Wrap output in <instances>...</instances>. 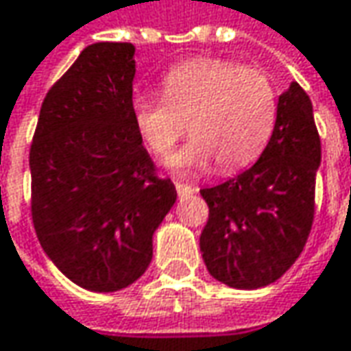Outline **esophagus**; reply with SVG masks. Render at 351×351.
<instances>
[{
  "label": "esophagus",
  "instance_id": "34e87169",
  "mask_svg": "<svg viewBox=\"0 0 351 351\" xmlns=\"http://www.w3.org/2000/svg\"><path fill=\"white\" fill-rule=\"evenodd\" d=\"M176 189H178V195H180V197H186V195H189V193H195V191H197L195 186L182 184V182H176Z\"/></svg>",
  "mask_w": 351,
  "mask_h": 351
}]
</instances>
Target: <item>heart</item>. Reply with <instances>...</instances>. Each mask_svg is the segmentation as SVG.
Wrapping results in <instances>:
<instances>
[{"label": "heart", "mask_w": 351, "mask_h": 351, "mask_svg": "<svg viewBox=\"0 0 351 351\" xmlns=\"http://www.w3.org/2000/svg\"><path fill=\"white\" fill-rule=\"evenodd\" d=\"M162 93L136 97L132 119L145 147L162 160L188 123L193 139L171 160L176 171L204 169L212 160L219 171L241 169L262 154L276 125V89L258 67L195 58L165 73Z\"/></svg>", "instance_id": "obj_1"}]
</instances>
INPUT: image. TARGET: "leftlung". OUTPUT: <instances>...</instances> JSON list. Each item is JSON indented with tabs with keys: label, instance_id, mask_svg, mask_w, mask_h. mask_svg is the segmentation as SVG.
Wrapping results in <instances>:
<instances>
[{
	"label": "left lung",
	"instance_id": "1",
	"mask_svg": "<svg viewBox=\"0 0 351 351\" xmlns=\"http://www.w3.org/2000/svg\"><path fill=\"white\" fill-rule=\"evenodd\" d=\"M319 160L312 101L291 84L280 95L260 160L219 186L199 189L210 208L199 250L217 282L256 289L288 271L312 230Z\"/></svg>",
	"mask_w": 351,
	"mask_h": 351
}]
</instances>
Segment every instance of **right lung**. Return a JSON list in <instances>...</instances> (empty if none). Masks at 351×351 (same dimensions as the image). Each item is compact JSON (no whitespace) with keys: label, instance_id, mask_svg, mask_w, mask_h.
<instances>
[{"label":"right lung","instance_id":"right-lung-1","mask_svg":"<svg viewBox=\"0 0 351 351\" xmlns=\"http://www.w3.org/2000/svg\"><path fill=\"white\" fill-rule=\"evenodd\" d=\"M132 43L88 45L47 91L29 147L32 219L47 258L89 291L134 284L176 204L132 119Z\"/></svg>","mask_w":351,"mask_h":351}]
</instances>
